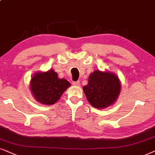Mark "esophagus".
Returning a JSON list of instances; mask_svg holds the SVG:
<instances>
[{
	"mask_svg": "<svg viewBox=\"0 0 155 155\" xmlns=\"http://www.w3.org/2000/svg\"><path fill=\"white\" fill-rule=\"evenodd\" d=\"M74 86H80V81H74L73 83H72Z\"/></svg>",
	"mask_w": 155,
	"mask_h": 155,
	"instance_id": "1",
	"label": "esophagus"
}]
</instances>
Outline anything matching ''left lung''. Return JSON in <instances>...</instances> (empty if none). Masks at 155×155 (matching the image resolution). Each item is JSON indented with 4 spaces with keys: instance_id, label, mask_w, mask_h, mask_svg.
<instances>
[{
    "instance_id": "8db88e82",
    "label": "left lung",
    "mask_w": 155,
    "mask_h": 155,
    "mask_svg": "<svg viewBox=\"0 0 155 155\" xmlns=\"http://www.w3.org/2000/svg\"><path fill=\"white\" fill-rule=\"evenodd\" d=\"M88 101L97 108H105L115 102L120 92V82L115 74L96 70L83 87Z\"/></svg>"
}]
</instances>
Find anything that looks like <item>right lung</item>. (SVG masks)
Returning a JSON list of instances; mask_svg holds the SVG:
<instances>
[{"mask_svg":"<svg viewBox=\"0 0 155 155\" xmlns=\"http://www.w3.org/2000/svg\"><path fill=\"white\" fill-rule=\"evenodd\" d=\"M30 89L38 102L52 105L60 98L61 95L71 84L67 80L59 79L54 70L46 72L38 71L30 81Z\"/></svg>","mask_w":155,"mask_h":155,"instance_id":"add662e5","label":"right lung"}]
</instances>
